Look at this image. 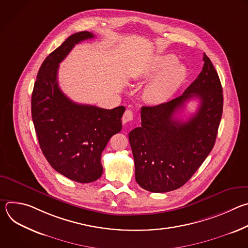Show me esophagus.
Here are the masks:
<instances>
[{
	"instance_id": "esophagus-1",
	"label": "esophagus",
	"mask_w": 248,
	"mask_h": 248,
	"mask_svg": "<svg viewBox=\"0 0 248 248\" xmlns=\"http://www.w3.org/2000/svg\"><path fill=\"white\" fill-rule=\"evenodd\" d=\"M132 119H133V113H132V111L126 110V111L124 112V116H123V123H124V124H126V123L132 121Z\"/></svg>"
}]
</instances>
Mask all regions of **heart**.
Listing matches in <instances>:
<instances>
[{
  "instance_id": "1",
  "label": "heart",
  "mask_w": 248,
  "mask_h": 248,
  "mask_svg": "<svg viewBox=\"0 0 248 248\" xmlns=\"http://www.w3.org/2000/svg\"><path fill=\"white\" fill-rule=\"evenodd\" d=\"M178 59L173 55L155 57L139 74L140 78H155L144 90L145 99L154 105L168 102L179 90L186 78V69L183 64L176 63Z\"/></svg>"
}]
</instances>
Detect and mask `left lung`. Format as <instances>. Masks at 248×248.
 I'll return each instance as SVG.
<instances>
[{
	"label": "left lung",
	"instance_id": "left-lung-1",
	"mask_svg": "<svg viewBox=\"0 0 248 248\" xmlns=\"http://www.w3.org/2000/svg\"><path fill=\"white\" fill-rule=\"evenodd\" d=\"M197 78L180 97L141 108V126L129 134L135 181L151 192H168L183 186L213 149L223 113V89L216 69L204 54ZM192 97L201 101L186 122L175 114Z\"/></svg>",
	"mask_w": 248,
	"mask_h": 248
}]
</instances>
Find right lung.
Segmentation results:
<instances>
[{
    "instance_id": "add662e5",
    "label": "right lung",
    "mask_w": 248,
    "mask_h": 248,
    "mask_svg": "<svg viewBox=\"0 0 248 248\" xmlns=\"http://www.w3.org/2000/svg\"><path fill=\"white\" fill-rule=\"evenodd\" d=\"M88 31L75 33L43 62L31 97V114L40 148L49 164L65 178L88 184L102 175L101 155L110 138L122 130L124 106L112 110L81 105L58 84L59 63Z\"/></svg>"
}]
</instances>
